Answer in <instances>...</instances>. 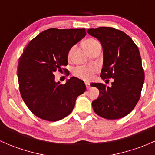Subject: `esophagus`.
<instances>
[{
  "mask_svg": "<svg viewBox=\"0 0 155 155\" xmlns=\"http://www.w3.org/2000/svg\"><path fill=\"white\" fill-rule=\"evenodd\" d=\"M85 85H86V87H87V89L90 88V84H89L88 82H85Z\"/></svg>",
  "mask_w": 155,
  "mask_h": 155,
  "instance_id": "34e87169",
  "label": "esophagus"
}]
</instances>
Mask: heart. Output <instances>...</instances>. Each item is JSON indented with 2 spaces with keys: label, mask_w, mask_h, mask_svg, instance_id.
<instances>
[{
  "label": "heart",
  "mask_w": 155,
  "mask_h": 155,
  "mask_svg": "<svg viewBox=\"0 0 155 155\" xmlns=\"http://www.w3.org/2000/svg\"><path fill=\"white\" fill-rule=\"evenodd\" d=\"M98 42L94 39H87L83 42V47L85 50L88 48L93 45L96 44ZM74 48H71L68 52V58H70L72 55ZM97 70V68L96 66H84V67H77L73 70V74L77 77L81 78L84 80H90L93 77V75L95 72Z\"/></svg>",
  "instance_id": "b5f03b06"
}]
</instances>
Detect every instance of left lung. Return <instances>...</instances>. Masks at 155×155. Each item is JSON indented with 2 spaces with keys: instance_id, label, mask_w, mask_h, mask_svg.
Wrapping results in <instances>:
<instances>
[{
  "instance_id": "1",
  "label": "left lung",
  "mask_w": 155,
  "mask_h": 155,
  "mask_svg": "<svg viewBox=\"0 0 155 155\" xmlns=\"http://www.w3.org/2000/svg\"><path fill=\"white\" fill-rule=\"evenodd\" d=\"M98 39L104 51L103 79H113L112 86L92 83L99 89V97L92 102L94 111L106 119L115 120L130 113L138 103L145 79L140 51L132 39L110 27L87 30Z\"/></svg>"
}]
</instances>
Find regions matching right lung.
I'll return each instance as SVG.
<instances>
[{
  "label": "right lung",
  "mask_w": 155,
  "mask_h": 155,
  "mask_svg": "<svg viewBox=\"0 0 155 155\" xmlns=\"http://www.w3.org/2000/svg\"><path fill=\"white\" fill-rule=\"evenodd\" d=\"M86 35L85 28H50L30 41L18 61V79L23 101L34 115L57 121L73 111L85 83L71 77L64 85L54 81L56 71L68 72V52Z\"/></svg>",
  "instance_id": "obj_1"
}]
</instances>
